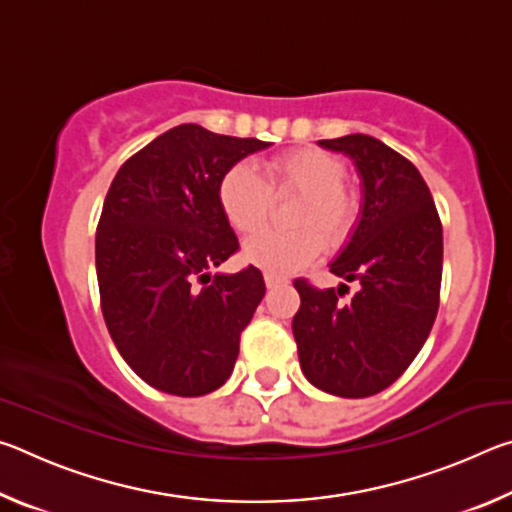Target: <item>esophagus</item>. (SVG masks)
<instances>
[{"label": "esophagus", "mask_w": 512, "mask_h": 512, "mask_svg": "<svg viewBox=\"0 0 512 512\" xmlns=\"http://www.w3.org/2000/svg\"><path fill=\"white\" fill-rule=\"evenodd\" d=\"M264 282H266V287H268V289H275L277 284H280L282 280H280V277H277V275L266 273V275H264Z\"/></svg>", "instance_id": "obj_1"}]
</instances>
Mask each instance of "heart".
I'll list each match as a JSON object with an SVG mask.
<instances>
[{"instance_id": "heart-1", "label": "heart", "mask_w": 512, "mask_h": 512, "mask_svg": "<svg viewBox=\"0 0 512 512\" xmlns=\"http://www.w3.org/2000/svg\"><path fill=\"white\" fill-rule=\"evenodd\" d=\"M266 178L237 162L219 180L221 212L232 230L253 235L268 221L273 198L298 194L289 207L291 230H266L250 237L244 257L271 275H289L314 262L323 250L339 248L357 223V198L343 187L348 169L339 155L305 146L266 160Z\"/></svg>"}]
</instances>
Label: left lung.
Masks as SVG:
<instances>
[{
    "label": "left lung",
    "instance_id": "obj_1",
    "mask_svg": "<svg viewBox=\"0 0 512 512\" xmlns=\"http://www.w3.org/2000/svg\"><path fill=\"white\" fill-rule=\"evenodd\" d=\"M350 155L363 187L357 230L329 271L357 282L318 289L296 280L293 316L300 368L339 397L384 391L418 357L433 327L443 280V223L427 183L391 146L370 135L320 140Z\"/></svg>",
    "mask_w": 512,
    "mask_h": 512
}]
</instances>
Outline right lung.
Instances as JSON below:
<instances>
[{
    "label": "right lung",
    "mask_w": 512,
    "mask_h": 512,
    "mask_svg": "<svg viewBox=\"0 0 512 512\" xmlns=\"http://www.w3.org/2000/svg\"><path fill=\"white\" fill-rule=\"evenodd\" d=\"M255 137L180 124L131 155L103 201L97 280L124 361L158 391L198 397L225 384L239 339L266 293L262 271L212 275L239 250L219 180Z\"/></svg>",
    "instance_id": "1"
}]
</instances>
